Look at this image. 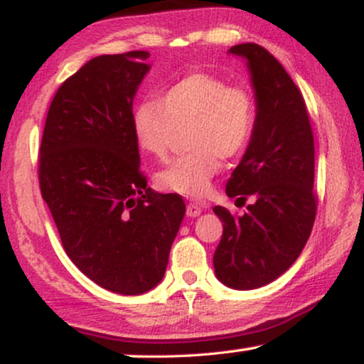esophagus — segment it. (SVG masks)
I'll list each match as a JSON object with an SVG mask.
<instances>
[{"label": "esophagus", "mask_w": 364, "mask_h": 364, "mask_svg": "<svg viewBox=\"0 0 364 364\" xmlns=\"http://www.w3.org/2000/svg\"><path fill=\"white\" fill-rule=\"evenodd\" d=\"M186 212H187V217H198L202 213V205L197 202H188Z\"/></svg>", "instance_id": "esophagus-1"}]
</instances>
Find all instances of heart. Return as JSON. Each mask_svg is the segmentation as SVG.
Returning a JSON list of instances; mask_svg holds the SVG:
<instances>
[{
	"mask_svg": "<svg viewBox=\"0 0 364 364\" xmlns=\"http://www.w3.org/2000/svg\"><path fill=\"white\" fill-rule=\"evenodd\" d=\"M255 117L250 91L212 74L193 73L168 87L159 104L147 101L137 106L132 134L139 151L162 161L176 132L191 129L187 146L192 152L157 172L156 183L162 191L198 197L220 171V159L235 157L247 147Z\"/></svg>",
	"mask_w": 364,
	"mask_h": 364,
	"instance_id": "b5f03b06",
	"label": "heart"
}]
</instances>
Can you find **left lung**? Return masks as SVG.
Wrapping results in <instances>:
<instances>
[{"label":"left lung","instance_id":"8db88e82","mask_svg":"<svg viewBox=\"0 0 364 364\" xmlns=\"http://www.w3.org/2000/svg\"><path fill=\"white\" fill-rule=\"evenodd\" d=\"M228 53L247 61L257 117L225 192L252 203L240 217L213 207L223 223L213 268L225 287L255 290L283 275L310 237L316 215L315 142L305 99L285 68L255 43Z\"/></svg>","mask_w":364,"mask_h":364}]
</instances>
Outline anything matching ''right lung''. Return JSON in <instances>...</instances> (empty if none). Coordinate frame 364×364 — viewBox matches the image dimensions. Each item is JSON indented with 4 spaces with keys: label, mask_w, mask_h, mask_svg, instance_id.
<instances>
[{
    "label": "right lung",
    "mask_w": 364,
    "mask_h": 364,
    "mask_svg": "<svg viewBox=\"0 0 364 364\" xmlns=\"http://www.w3.org/2000/svg\"><path fill=\"white\" fill-rule=\"evenodd\" d=\"M147 51L102 54L58 89L39 147V187L71 262L99 287L141 295L162 282L186 215L147 187L132 102Z\"/></svg>",
    "instance_id": "obj_1"
}]
</instances>
